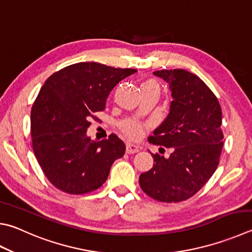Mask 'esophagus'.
Masks as SVG:
<instances>
[{
    "label": "esophagus",
    "mask_w": 252,
    "mask_h": 252,
    "mask_svg": "<svg viewBox=\"0 0 252 252\" xmlns=\"http://www.w3.org/2000/svg\"><path fill=\"white\" fill-rule=\"evenodd\" d=\"M139 151H140V148L136 144L126 143V153L133 154V153H138Z\"/></svg>",
    "instance_id": "obj_1"
}]
</instances>
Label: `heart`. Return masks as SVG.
Returning a JSON list of instances; mask_svg holds the SVG:
<instances>
[{"mask_svg": "<svg viewBox=\"0 0 252 252\" xmlns=\"http://www.w3.org/2000/svg\"><path fill=\"white\" fill-rule=\"evenodd\" d=\"M155 89L158 91V84L155 80H152V79H149V80H145L142 82L141 85V90L142 89ZM123 130H125L126 133L131 136V138H138V136H140L142 134V126L141 125H139V123L136 122H129L126 123V125L123 126Z\"/></svg>", "mask_w": 252, "mask_h": 252, "instance_id": "1", "label": "heart"}]
</instances>
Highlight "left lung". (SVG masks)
<instances>
[{
  "label": "left lung",
  "mask_w": 252,
  "mask_h": 252,
  "mask_svg": "<svg viewBox=\"0 0 252 252\" xmlns=\"http://www.w3.org/2000/svg\"><path fill=\"white\" fill-rule=\"evenodd\" d=\"M170 86V113L150 136V143L172 148L170 158L152 154L153 167L142 173V190L163 203L191 197L208 182L220 158L221 108L205 82L184 69L153 72Z\"/></svg>",
  "instance_id": "1"
}]
</instances>
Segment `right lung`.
<instances>
[{"label":"right lung","mask_w":252,"mask_h":252,"mask_svg":"<svg viewBox=\"0 0 252 252\" xmlns=\"http://www.w3.org/2000/svg\"><path fill=\"white\" fill-rule=\"evenodd\" d=\"M136 69L77 63L45 81L31 111L33 151L47 180L68 194H86L107 181L126 145L116 134L94 141L90 120L102 111L110 91Z\"/></svg>","instance_id":"obj_1"}]
</instances>
